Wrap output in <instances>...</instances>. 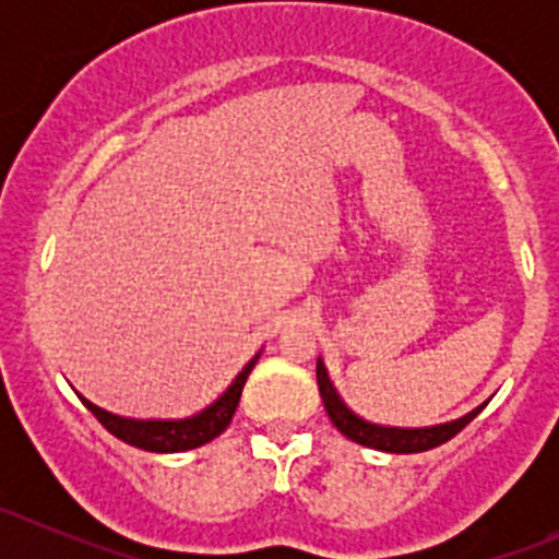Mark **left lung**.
<instances>
[{
  "mask_svg": "<svg viewBox=\"0 0 559 559\" xmlns=\"http://www.w3.org/2000/svg\"><path fill=\"white\" fill-rule=\"evenodd\" d=\"M316 381H319L321 400H324L326 416L332 419V425L348 438V441L359 443V447L376 449V452H389V454H416L427 452V449H436L441 443L452 441L456 432L465 425H471L481 408L487 403H481L478 408H473L471 414L460 416V419L443 421V425L432 427H386L376 425V421L362 419V416L354 414L346 403H343L341 392H337L335 384L330 381V373H326L321 357L316 359Z\"/></svg>",
  "mask_w": 559,
  "mask_h": 559,
  "instance_id": "obj_1",
  "label": "left lung"
}]
</instances>
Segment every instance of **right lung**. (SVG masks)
<instances>
[{"instance_id":"1","label":"right lung","mask_w":559,"mask_h":559,"mask_svg":"<svg viewBox=\"0 0 559 559\" xmlns=\"http://www.w3.org/2000/svg\"><path fill=\"white\" fill-rule=\"evenodd\" d=\"M259 354L262 352H257L248 359V365L235 376V381L227 386V392L218 394V397L213 400L207 408H202L200 414L186 416V419H132V416H118L99 408V405H94L92 400H86L83 394H78V397H81V403L97 416L99 425H103L107 432H112L118 441L129 443V447L156 454L189 452V449L205 447V443H211L213 438L222 436V432L227 430L229 421H233L235 416V408H238L240 403V394H243L248 373H251L253 365H257Z\"/></svg>"}]
</instances>
